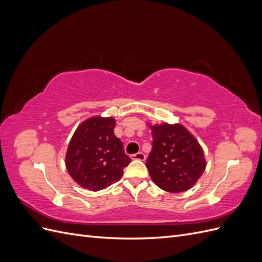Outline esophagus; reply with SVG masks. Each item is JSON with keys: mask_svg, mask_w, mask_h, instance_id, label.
<instances>
[{"mask_svg": "<svg viewBox=\"0 0 262 262\" xmlns=\"http://www.w3.org/2000/svg\"><path fill=\"white\" fill-rule=\"evenodd\" d=\"M131 158L134 161H145V155L142 152H139L137 154L131 155Z\"/></svg>", "mask_w": 262, "mask_h": 262, "instance_id": "esophagus-1", "label": "esophagus"}]
</instances>
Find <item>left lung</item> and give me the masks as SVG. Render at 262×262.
I'll return each instance as SVG.
<instances>
[{"label": "left lung", "mask_w": 262, "mask_h": 262, "mask_svg": "<svg viewBox=\"0 0 262 262\" xmlns=\"http://www.w3.org/2000/svg\"><path fill=\"white\" fill-rule=\"evenodd\" d=\"M152 150L146 168L153 182L167 192L187 191L203 173V149L185 126L175 123L150 125Z\"/></svg>", "instance_id": "1"}]
</instances>
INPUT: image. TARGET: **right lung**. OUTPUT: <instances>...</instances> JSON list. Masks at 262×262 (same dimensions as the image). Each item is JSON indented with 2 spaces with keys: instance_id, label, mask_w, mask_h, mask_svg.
<instances>
[{
  "instance_id": "1",
  "label": "right lung",
  "mask_w": 262,
  "mask_h": 262,
  "mask_svg": "<svg viewBox=\"0 0 262 262\" xmlns=\"http://www.w3.org/2000/svg\"><path fill=\"white\" fill-rule=\"evenodd\" d=\"M115 119L92 117L80 124L70 141L66 166L81 187L98 191L115 184L131 163L114 129Z\"/></svg>"
}]
</instances>
